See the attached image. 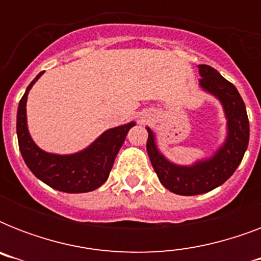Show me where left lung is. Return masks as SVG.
<instances>
[{"label":"left lung","instance_id":"obj_1","mask_svg":"<svg viewBox=\"0 0 261 261\" xmlns=\"http://www.w3.org/2000/svg\"><path fill=\"white\" fill-rule=\"evenodd\" d=\"M198 69L202 77L199 85L218 98L227 119V134L222 146L208 159L199 160L192 165H177L161 154L154 133L147 127V154L159 180L171 192L186 196L204 194L226 181L243 161L249 142V120L239 90L214 67L199 65Z\"/></svg>","mask_w":261,"mask_h":261}]
</instances>
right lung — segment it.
<instances>
[{
	"instance_id": "1",
	"label": "right lung",
	"mask_w": 261,
	"mask_h": 261,
	"mask_svg": "<svg viewBox=\"0 0 261 261\" xmlns=\"http://www.w3.org/2000/svg\"><path fill=\"white\" fill-rule=\"evenodd\" d=\"M42 74L43 71L28 85L25 93L18 102L16 130L22 159L30 171L39 180L54 190L67 194H80L96 190L107 181L115 157L120 150L128 130L135 126V122L104 131L87 149L73 154H54L42 150L31 138L27 124L25 108L31 88Z\"/></svg>"
}]
</instances>
